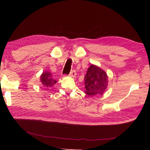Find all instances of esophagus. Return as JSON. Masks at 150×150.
<instances>
[{
	"label": "esophagus",
	"mask_w": 150,
	"mask_h": 150,
	"mask_svg": "<svg viewBox=\"0 0 150 150\" xmlns=\"http://www.w3.org/2000/svg\"><path fill=\"white\" fill-rule=\"evenodd\" d=\"M69 77H71V78H76V72L74 70H72L69 74Z\"/></svg>",
	"instance_id": "obj_1"
}]
</instances>
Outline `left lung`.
<instances>
[{"mask_svg": "<svg viewBox=\"0 0 150 150\" xmlns=\"http://www.w3.org/2000/svg\"><path fill=\"white\" fill-rule=\"evenodd\" d=\"M84 80V92L89 96L102 94L108 87V77L106 72L96 65L90 66Z\"/></svg>", "mask_w": 150, "mask_h": 150, "instance_id": "1", "label": "left lung"}]
</instances>
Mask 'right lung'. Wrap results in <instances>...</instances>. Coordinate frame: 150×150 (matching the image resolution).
I'll use <instances>...</instances> for the list:
<instances>
[{"label": "right lung", "instance_id": "right-lung-1", "mask_svg": "<svg viewBox=\"0 0 150 150\" xmlns=\"http://www.w3.org/2000/svg\"><path fill=\"white\" fill-rule=\"evenodd\" d=\"M40 82L44 88H51L56 84L57 81L54 79L52 74L49 71H44L40 76Z\"/></svg>", "mask_w": 150, "mask_h": 150}]
</instances>
